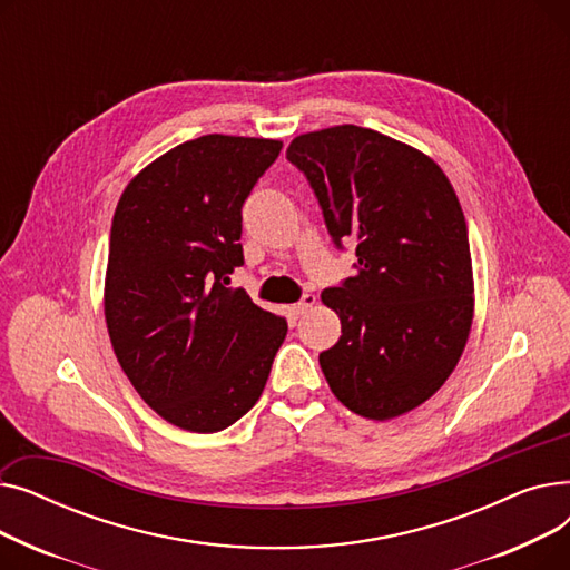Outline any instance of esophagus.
<instances>
[{
    "instance_id": "1",
    "label": "esophagus",
    "mask_w": 570,
    "mask_h": 570,
    "mask_svg": "<svg viewBox=\"0 0 570 570\" xmlns=\"http://www.w3.org/2000/svg\"><path fill=\"white\" fill-rule=\"evenodd\" d=\"M316 305V295H312V293H305L303 295V301L297 303V305H293V312L297 314V316H303V314H307L312 307Z\"/></svg>"
}]
</instances>
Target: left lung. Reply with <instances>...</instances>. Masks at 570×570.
Returning a JSON list of instances; mask_svg holds the SVG:
<instances>
[{
    "label": "left lung",
    "mask_w": 570,
    "mask_h": 570,
    "mask_svg": "<svg viewBox=\"0 0 570 570\" xmlns=\"http://www.w3.org/2000/svg\"><path fill=\"white\" fill-rule=\"evenodd\" d=\"M286 159L318 198L335 245L355 239V275L321 293L342 321L318 355L335 397L370 421L428 402L453 374L473 321L469 233L434 159L340 125L291 140Z\"/></svg>",
    "instance_id": "obj_1"
}]
</instances>
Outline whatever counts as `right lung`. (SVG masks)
I'll return each mask as SVG.
<instances>
[{"mask_svg":"<svg viewBox=\"0 0 570 570\" xmlns=\"http://www.w3.org/2000/svg\"><path fill=\"white\" fill-rule=\"evenodd\" d=\"M282 140L207 134L168 149L119 196L104 312L136 393L179 430L213 434L261 397L286 318L228 288L245 263L243 203Z\"/></svg>","mask_w":570,"mask_h":570,"instance_id":"1","label":"right lung"}]
</instances>
